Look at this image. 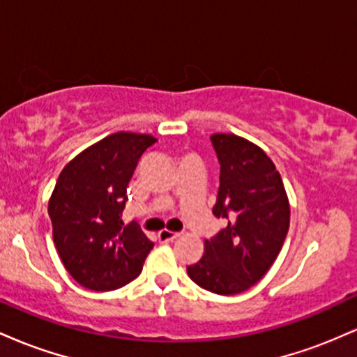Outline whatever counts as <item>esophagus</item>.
<instances>
[{
    "instance_id": "esophagus-1",
    "label": "esophagus",
    "mask_w": 357,
    "mask_h": 357,
    "mask_svg": "<svg viewBox=\"0 0 357 357\" xmlns=\"http://www.w3.org/2000/svg\"><path fill=\"white\" fill-rule=\"evenodd\" d=\"M181 233H176V231H169V230H161L158 233V238L159 241H173L178 238Z\"/></svg>"
}]
</instances>
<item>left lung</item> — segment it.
Wrapping results in <instances>:
<instances>
[{
	"mask_svg": "<svg viewBox=\"0 0 357 357\" xmlns=\"http://www.w3.org/2000/svg\"><path fill=\"white\" fill-rule=\"evenodd\" d=\"M220 188L213 215L227 227L204 241L188 275L202 289L233 296L255 285L280 253L290 208L275 165L260 147L235 134H215Z\"/></svg>",
	"mask_w": 357,
	"mask_h": 357,
	"instance_id": "8db88e82",
	"label": "left lung"
}]
</instances>
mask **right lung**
<instances>
[{
  "label": "right lung",
  "mask_w": 357,
  "mask_h": 357,
  "mask_svg": "<svg viewBox=\"0 0 357 357\" xmlns=\"http://www.w3.org/2000/svg\"><path fill=\"white\" fill-rule=\"evenodd\" d=\"M158 139L116 132L63 167L48 203L53 241L67 272L82 287L107 292L129 284L154 243L137 223H122L127 184Z\"/></svg>",
  "instance_id": "1"
}]
</instances>
